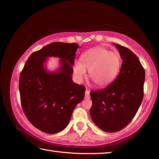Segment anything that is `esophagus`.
<instances>
[{
    "mask_svg": "<svg viewBox=\"0 0 159 159\" xmlns=\"http://www.w3.org/2000/svg\"><path fill=\"white\" fill-rule=\"evenodd\" d=\"M85 93V99H89L90 98V91L88 90V89H86Z\"/></svg>",
    "mask_w": 159,
    "mask_h": 159,
    "instance_id": "1",
    "label": "esophagus"
}]
</instances>
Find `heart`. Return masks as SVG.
Wrapping results in <instances>:
<instances>
[{
  "label": "heart",
  "instance_id": "heart-1",
  "mask_svg": "<svg viewBox=\"0 0 159 159\" xmlns=\"http://www.w3.org/2000/svg\"><path fill=\"white\" fill-rule=\"evenodd\" d=\"M120 58L117 52L104 47H96L83 53L80 60L73 65V73L78 81L81 82L89 69V76L99 87L110 84L118 74Z\"/></svg>",
  "mask_w": 159,
  "mask_h": 159
}]
</instances>
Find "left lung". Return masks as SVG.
<instances>
[{
    "mask_svg": "<svg viewBox=\"0 0 159 159\" xmlns=\"http://www.w3.org/2000/svg\"><path fill=\"white\" fill-rule=\"evenodd\" d=\"M123 59L114 81L90 93V116L101 130L115 133L128 125L138 112L144 97L145 71L138 57L128 48L114 43Z\"/></svg>",
    "mask_w": 159,
    "mask_h": 159,
    "instance_id": "left-lung-1",
    "label": "left lung"
}]
</instances>
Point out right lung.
Here are the masks:
<instances>
[{
  "instance_id": "obj_1",
  "label": "right lung",
  "mask_w": 159,
  "mask_h": 159,
  "mask_svg": "<svg viewBox=\"0 0 159 159\" xmlns=\"http://www.w3.org/2000/svg\"><path fill=\"white\" fill-rule=\"evenodd\" d=\"M76 43L54 42L29 56L19 80L21 105L34 127L44 133L63 130L76 104L85 95L84 85L71 80ZM54 56L62 60L61 69L48 73L43 67L46 57Z\"/></svg>"
}]
</instances>
